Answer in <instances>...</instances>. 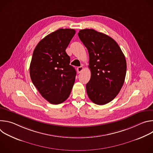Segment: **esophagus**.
<instances>
[{
  "label": "esophagus",
  "mask_w": 153,
  "mask_h": 153,
  "mask_svg": "<svg viewBox=\"0 0 153 153\" xmlns=\"http://www.w3.org/2000/svg\"><path fill=\"white\" fill-rule=\"evenodd\" d=\"M83 67H79L77 68V72H78L79 73H81V72L83 71Z\"/></svg>",
  "instance_id": "1"
}]
</instances>
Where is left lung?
<instances>
[{"label": "left lung", "instance_id": "left-lung-1", "mask_svg": "<svg viewBox=\"0 0 153 153\" xmlns=\"http://www.w3.org/2000/svg\"><path fill=\"white\" fill-rule=\"evenodd\" d=\"M78 36L89 53L91 79L86 85L90 100L97 105L113 100L123 85L126 62L117 43L93 29L79 31Z\"/></svg>", "mask_w": 153, "mask_h": 153}]
</instances>
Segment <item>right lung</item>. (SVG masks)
Segmentation results:
<instances>
[{"label": "right lung", "mask_w": 153, "mask_h": 153, "mask_svg": "<svg viewBox=\"0 0 153 153\" xmlns=\"http://www.w3.org/2000/svg\"><path fill=\"white\" fill-rule=\"evenodd\" d=\"M73 29H59L42 39L31 59L30 74L42 96L52 104L66 100L75 82L76 71L65 50L74 36Z\"/></svg>", "instance_id": "add662e5"}]
</instances>
